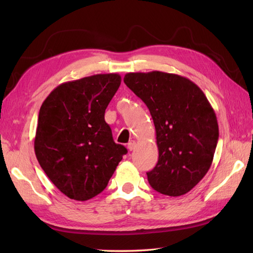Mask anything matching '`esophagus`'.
Here are the masks:
<instances>
[{"label":"esophagus","mask_w":253,"mask_h":253,"mask_svg":"<svg viewBox=\"0 0 253 253\" xmlns=\"http://www.w3.org/2000/svg\"><path fill=\"white\" fill-rule=\"evenodd\" d=\"M127 148L129 149L130 151H132V150H135V148H136V141L131 140L129 143H128V147H127Z\"/></svg>","instance_id":"1"}]
</instances>
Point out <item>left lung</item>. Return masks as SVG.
<instances>
[{
	"instance_id": "obj_1",
	"label": "left lung",
	"mask_w": 253,
	"mask_h": 253,
	"mask_svg": "<svg viewBox=\"0 0 253 253\" xmlns=\"http://www.w3.org/2000/svg\"><path fill=\"white\" fill-rule=\"evenodd\" d=\"M124 83L153 118L159 161L148 171L154 190L169 197L189 192L211 168L218 140L215 112L186 77L159 71L128 73Z\"/></svg>"
}]
</instances>
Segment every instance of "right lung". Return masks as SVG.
I'll return each instance as SVG.
<instances>
[{
  "mask_svg": "<svg viewBox=\"0 0 253 253\" xmlns=\"http://www.w3.org/2000/svg\"><path fill=\"white\" fill-rule=\"evenodd\" d=\"M121 82L118 74H98L64 83L40 107L36 157L50 180L69 199L85 201L103 191L127 153L113 140L104 121Z\"/></svg>",
  "mask_w": 253,
  "mask_h": 253,
  "instance_id": "obj_1",
  "label": "right lung"
}]
</instances>
